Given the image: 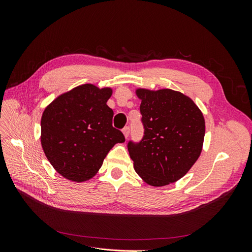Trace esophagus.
Segmentation results:
<instances>
[{
	"label": "esophagus",
	"mask_w": 252,
	"mask_h": 252,
	"mask_svg": "<svg viewBox=\"0 0 252 252\" xmlns=\"http://www.w3.org/2000/svg\"><path fill=\"white\" fill-rule=\"evenodd\" d=\"M122 131H123L124 136H125V138L127 139L128 136H129V133H130V128H129L128 126H126V127H124V128H123V130H122Z\"/></svg>",
	"instance_id": "esophagus-1"
}]
</instances>
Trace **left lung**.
Listing matches in <instances>:
<instances>
[{"mask_svg":"<svg viewBox=\"0 0 252 252\" xmlns=\"http://www.w3.org/2000/svg\"><path fill=\"white\" fill-rule=\"evenodd\" d=\"M144 125L140 143H128L135 172L155 187L179 181L199 158L205 119L189 96L172 89L138 88Z\"/></svg>","mask_w":252,"mask_h":252,"instance_id":"left-lung-1","label":"left lung"}]
</instances>
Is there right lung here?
<instances>
[{"label":"right lung","mask_w":252,"mask_h":252,"mask_svg":"<svg viewBox=\"0 0 252 252\" xmlns=\"http://www.w3.org/2000/svg\"><path fill=\"white\" fill-rule=\"evenodd\" d=\"M111 94L110 87L83 84L44 109L42 148L63 178L77 183L94 178L109 150L125 142L123 133L112 126L113 111L106 104Z\"/></svg>","instance_id":"add662e5"}]
</instances>
